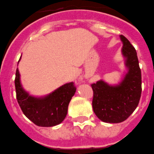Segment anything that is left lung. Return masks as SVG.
Returning a JSON list of instances; mask_svg holds the SVG:
<instances>
[{"label": "left lung", "instance_id": "8db88e82", "mask_svg": "<svg viewBox=\"0 0 154 154\" xmlns=\"http://www.w3.org/2000/svg\"><path fill=\"white\" fill-rule=\"evenodd\" d=\"M122 53L126 58L129 71L118 86H109L102 80L91 85L93 91L92 108L101 121L118 123L133 113L141 95V72L135 49L129 40L120 35Z\"/></svg>", "mask_w": 154, "mask_h": 154}]
</instances>
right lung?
Here are the masks:
<instances>
[{"label": "right lung", "instance_id": "obj_1", "mask_svg": "<svg viewBox=\"0 0 154 154\" xmlns=\"http://www.w3.org/2000/svg\"><path fill=\"white\" fill-rule=\"evenodd\" d=\"M16 99L27 118L38 126L50 127L65 120L70 101L76 92L73 82L63 85L44 98H34L24 91L18 68L15 77Z\"/></svg>", "mask_w": 154, "mask_h": 154}]
</instances>
